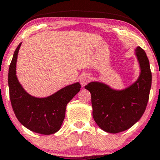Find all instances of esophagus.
I'll return each instance as SVG.
<instances>
[{
	"mask_svg": "<svg viewBox=\"0 0 160 160\" xmlns=\"http://www.w3.org/2000/svg\"><path fill=\"white\" fill-rule=\"evenodd\" d=\"M89 80H90V78H89L88 74H82L80 77V84H81L82 86H86V85L88 83Z\"/></svg>",
	"mask_w": 160,
	"mask_h": 160,
	"instance_id": "34e87169",
	"label": "esophagus"
}]
</instances>
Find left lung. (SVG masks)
<instances>
[{"label": "left lung", "mask_w": 160, "mask_h": 160, "mask_svg": "<svg viewBox=\"0 0 160 160\" xmlns=\"http://www.w3.org/2000/svg\"><path fill=\"white\" fill-rule=\"evenodd\" d=\"M135 55L140 74L130 86L115 89L104 82L92 81L85 86L91 94L93 119L106 132L115 134L129 129L146 110L152 86V72L146 52L137 47Z\"/></svg>", "instance_id": "8db88e82"}]
</instances>
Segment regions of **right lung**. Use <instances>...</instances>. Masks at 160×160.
Segmentation results:
<instances>
[{
	"label": "right lung",
	"instance_id": "add662e5",
	"mask_svg": "<svg viewBox=\"0 0 160 160\" xmlns=\"http://www.w3.org/2000/svg\"><path fill=\"white\" fill-rule=\"evenodd\" d=\"M22 42L14 51L8 69V83L12 108L17 118L29 130L42 135H52L60 129L70 100L80 91L78 82L65 86L47 97L29 94L19 82L16 64Z\"/></svg>",
	"mask_w": 160,
	"mask_h": 160
}]
</instances>
